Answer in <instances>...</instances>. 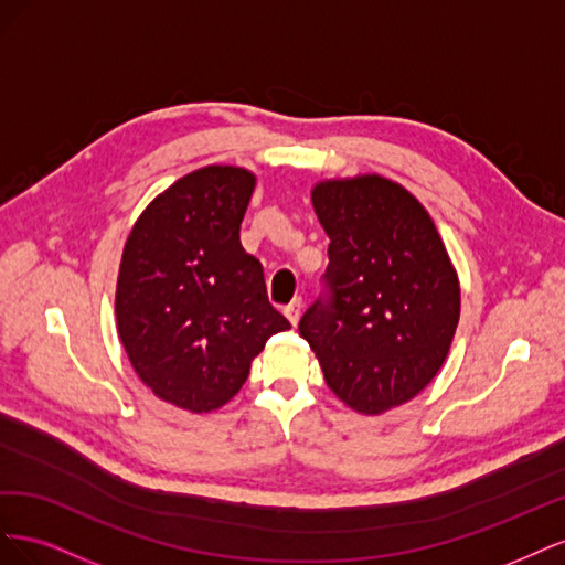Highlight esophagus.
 I'll use <instances>...</instances> for the list:
<instances>
[{
  "instance_id": "esophagus-1",
  "label": "esophagus",
  "mask_w": 565,
  "mask_h": 565,
  "mask_svg": "<svg viewBox=\"0 0 565 565\" xmlns=\"http://www.w3.org/2000/svg\"><path fill=\"white\" fill-rule=\"evenodd\" d=\"M301 299L297 297V299H292V301H289L287 306H285V316H287V320L289 322H292V324H297L299 322V316H301Z\"/></svg>"
}]
</instances>
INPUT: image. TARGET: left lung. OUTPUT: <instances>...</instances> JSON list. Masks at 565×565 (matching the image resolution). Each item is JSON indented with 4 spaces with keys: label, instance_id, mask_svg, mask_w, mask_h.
I'll return each mask as SVG.
<instances>
[{
    "label": "left lung",
    "instance_id": "1",
    "mask_svg": "<svg viewBox=\"0 0 565 565\" xmlns=\"http://www.w3.org/2000/svg\"><path fill=\"white\" fill-rule=\"evenodd\" d=\"M330 235L324 295L299 334L324 382L361 415L413 401L446 363L459 322V280L422 202L380 174L316 183Z\"/></svg>",
    "mask_w": 565,
    "mask_h": 565
}]
</instances>
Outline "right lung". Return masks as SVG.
Returning <instances> with one entry per match:
<instances>
[{"label": "right lung", "mask_w": 565, "mask_h": 565, "mask_svg": "<svg viewBox=\"0 0 565 565\" xmlns=\"http://www.w3.org/2000/svg\"><path fill=\"white\" fill-rule=\"evenodd\" d=\"M254 185L243 167L195 169L148 204L122 252L119 339L141 382L188 413L226 405L268 337L289 328L241 245Z\"/></svg>", "instance_id": "add662e5"}]
</instances>
